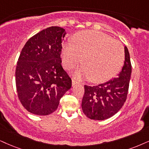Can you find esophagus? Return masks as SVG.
Wrapping results in <instances>:
<instances>
[{
	"label": "esophagus",
	"instance_id": "obj_1",
	"mask_svg": "<svg viewBox=\"0 0 149 149\" xmlns=\"http://www.w3.org/2000/svg\"><path fill=\"white\" fill-rule=\"evenodd\" d=\"M78 84V81H76V80H72V86H74V85H76V84Z\"/></svg>",
	"mask_w": 149,
	"mask_h": 149
}]
</instances>
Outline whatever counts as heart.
<instances>
[{"mask_svg": "<svg viewBox=\"0 0 149 149\" xmlns=\"http://www.w3.org/2000/svg\"><path fill=\"white\" fill-rule=\"evenodd\" d=\"M63 64L72 69L82 61L84 67L78 73L95 83L108 81L118 74L125 62V49L118 41L106 33L86 30L73 36L71 43L63 45Z\"/></svg>", "mask_w": 149, "mask_h": 149, "instance_id": "b5f03b06", "label": "heart"}]
</instances>
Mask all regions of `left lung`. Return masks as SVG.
Instances as JSON below:
<instances>
[{
    "label": "left lung",
    "mask_w": 149,
    "mask_h": 149,
    "mask_svg": "<svg viewBox=\"0 0 149 149\" xmlns=\"http://www.w3.org/2000/svg\"><path fill=\"white\" fill-rule=\"evenodd\" d=\"M125 53L124 66L116 78L97 86L84 85L82 109L90 119H108L118 113L125 102L131 75V64L127 47H125Z\"/></svg>",
    "instance_id": "obj_1"
}]
</instances>
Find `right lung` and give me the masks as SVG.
<instances>
[{"instance_id":"obj_1","label":"right lung","mask_w":149,"mask_h":149,"mask_svg":"<svg viewBox=\"0 0 149 149\" xmlns=\"http://www.w3.org/2000/svg\"><path fill=\"white\" fill-rule=\"evenodd\" d=\"M65 35L63 28L48 27L30 38L20 52L15 73L17 93L31 113H52L71 87V79L61 65Z\"/></svg>"}]
</instances>
